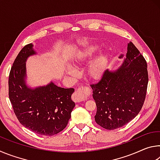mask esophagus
<instances>
[{
	"instance_id": "obj_1",
	"label": "esophagus",
	"mask_w": 160,
	"mask_h": 160,
	"mask_svg": "<svg viewBox=\"0 0 160 160\" xmlns=\"http://www.w3.org/2000/svg\"><path fill=\"white\" fill-rule=\"evenodd\" d=\"M72 99L75 102H80L83 101L84 97L82 95V92H81L80 88L78 89V90H77L76 92H75L74 94H72Z\"/></svg>"
}]
</instances>
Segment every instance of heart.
<instances>
[{"mask_svg":"<svg viewBox=\"0 0 160 160\" xmlns=\"http://www.w3.org/2000/svg\"><path fill=\"white\" fill-rule=\"evenodd\" d=\"M96 47H91L88 48L85 53H84L80 57V61H86L93 55L94 51H96ZM108 58L105 54H100L97 57H96L94 60L91 62L88 66V72L89 75L92 78H98L102 75L104 72L106 66L107 65ZM68 73L72 76L77 75V70L72 67H68Z\"/></svg>","mask_w":160,"mask_h":160,"instance_id":"1","label":"heart"}]
</instances>
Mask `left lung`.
<instances>
[{
	"instance_id": "8db88e82",
	"label": "left lung",
	"mask_w": 160,
	"mask_h": 160,
	"mask_svg": "<svg viewBox=\"0 0 160 160\" xmlns=\"http://www.w3.org/2000/svg\"><path fill=\"white\" fill-rule=\"evenodd\" d=\"M120 68L107 70L90 85L97 105L96 123L107 130L121 128L136 116L144 104L148 84L147 62L131 42Z\"/></svg>"
}]
</instances>
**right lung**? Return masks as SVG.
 <instances>
[{"label":"right lung","mask_w":160,"mask_h":160,"mask_svg":"<svg viewBox=\"0 0 160 160\" xmlns=\"http://www.w3.org/2000/svg\"><path fill=\"white\" fill-rule=\"evenodd\" d=\"M33 45L24 47L15 59L8 80L9 99L16 117L22 125L37 134L53 135L66 128L75 104L73 88L65 89L54 83L35 89L25 83L26 64L36 52Z\"/></svg>","instance_id":"right-lung-1"}]
</instances>
